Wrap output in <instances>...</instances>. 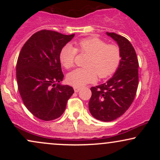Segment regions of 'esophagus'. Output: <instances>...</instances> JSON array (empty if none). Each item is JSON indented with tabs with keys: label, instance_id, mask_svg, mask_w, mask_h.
Listing matches in <instances>:
<instances>
[{
	"label": "esophagus",
	"instance_id": "1",
	"mask_svg": "<svg viewBox=\"0 0 160 160\" xmlns=\"http://www.w3.org/2000/svg\"><path fill=\"white\" fill-rule=\"evenodd\" d=\"M74 92H78L81 89V88H79V87H74Z\"/></svg>",
	"mask_w": 160,
	"mask_h": 160
}]
</instances>
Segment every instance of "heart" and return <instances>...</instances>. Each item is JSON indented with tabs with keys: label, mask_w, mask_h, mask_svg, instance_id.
<instances>
[{
	"label": "heart",
	"mask_w": 160,
	"mask_h": 160,
	"mask_svg": "<svg viewBox=\"0 0 160 160\" xmlns=\"http://www.w3.org/2000/svg\"><path fill=\"white\" fill-rule=\"evenodd\" d=\"M80 52L89 54L86 60V68H77L67 75V81L74 87L81 88L99 78H109L114 74L121 61L120 48L113 44L95 37L83 38L76 43ZM77 49L71 44L62 47L59 52V61L62 65L68 69L74 65Z\"/></svg>",
	"instance_id": "1"
}]
</instances>
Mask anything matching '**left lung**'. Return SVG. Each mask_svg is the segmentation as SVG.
Here are the masks:
<instances>
[{
    "mask_svg": "<svg viewBox=\"0 0 160 160\" xmlns=\"http://www.w3.org/2000/svg\"><path fill=\"white\" fill-rule=\"evenodd\" d=\"M106 34L118 44L121 61L111 79L91 88L89 109L95 119L110 122L123 114L134 101L138 84V61L135 49L126 38L115 33Z\"/></svg>",
    "mask_w": 160,
    "mask_h": 160,
    "instance_id": "obj_1",
    "label": "left lung"
}]
</instances>
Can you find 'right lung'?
Here are the masks:
<instances>
[{
  "mask_svg": "<svg viewBox=\"0 0 160 160\" xmlns=\"http://www.w3.org/2000/svg\"><path fill=\"white\" fill-rule=\"evenodd\" d=\"M74 34L49 30L36 32L20 51L16 64L18 88L25 107L44 121L55 120L65 111L74 89L62 85L59 52Z\"/></svg>",
  "mask_w": 160,
  "mask_h": 160,
  "instance_id": "right-lung-1",
  "label": "right lung"
}]
</instances>
